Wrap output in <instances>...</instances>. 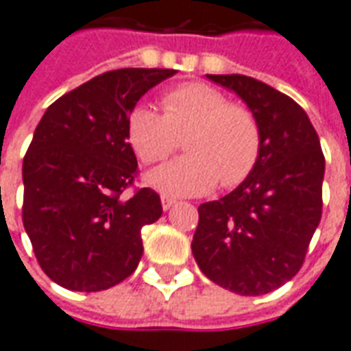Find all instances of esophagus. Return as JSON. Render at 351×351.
Returning <instances> with one entry per match:
<instances>
[{
	"label": "esophagus",
	"mask_w": 351,
	"mask_h": 351,
	"mask_svg": "<svg viewBox=\"0 0 351 351\" xmlns=\"http://www.w3.org/2000/svg\"><path fill=\"white\" fill-rule=\"evenodd\" d=\"M175 204H176V199H175V197H169V195H163V197H162V206H163V210L173 208Z\"/></svg>",
	"instance_id": "1"
}]
</instances>
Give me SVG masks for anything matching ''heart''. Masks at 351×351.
<instances>
[{
  "instance_id": "b5f03b06",
  "label": "heart",
  "mask_w": 351,
  "mask_h": 351,
  "mask_svg": "<svg viewBox=\"0 0 351 351\" xmlns=\"http://www.w3.org/2000/svg\"><path fill=\"white\" fill-rule=\"evenodd\" d=\"M162 110L137 104L126 119L130 147L143 163L167 160L186 136L188 154L152 171L150 186L165 195H202L217 182L234 188L253 173L262 150L261 124L253 111L197 82L167 90Z\"/></svg>"
}]
</instances>
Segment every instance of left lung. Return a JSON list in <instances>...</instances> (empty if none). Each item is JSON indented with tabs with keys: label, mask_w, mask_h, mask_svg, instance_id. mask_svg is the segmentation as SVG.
<instances>
[{
	"label": "left lung",
	"mask_w": 351,
	"mask_h": 351,
	"mask_svg": "<svg viewBox=\"0 0 351 351\" xmlns=\"http://www.w3.org/2000/svg\"><path fill=\"white\" fill-rule=\"evenodd\" d=\"M234 90L261 124L253 173L219 201L199 206L191 251L210 281L240 295L268 294L303 266L322 217L326 158L307 113L255 77L206 74Z\"/></svg>",
	"instance_id": "1"
}]
</instances>
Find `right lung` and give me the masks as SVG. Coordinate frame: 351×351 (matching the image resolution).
Wrapping results in <instances>:
<instances>
[{"mask_svg":"<svg viewBox=\"0 0 351 351\" xmlns=\"http://www.w3.org/2000/svg\"><path fill=\"white\" fill-rule=\"evenodd\" d=\"M176 70L119 69L57 98L23 156V228L40 268L69 290L98 292L134 274L141 228L162 215L137 180L126 137L130 110Z\"/></svg>","mask_w":351,"mask_h":351,"instance_id":"right-lung-1","label":"right lung"}]
</instances>
